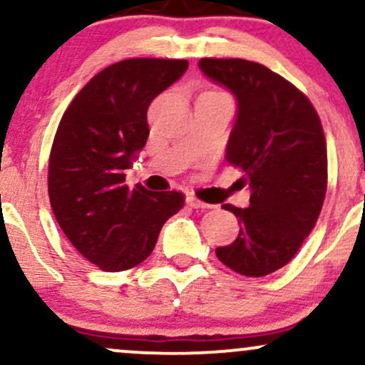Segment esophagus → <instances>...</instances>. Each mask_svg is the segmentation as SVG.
Wrapping results in <instances>:
<instances>
[{
    "label": "esophagus",
    "mask_w": 365,
    "mask_h": 365,
    "mask_svg": "<svg viewBox=\"0 0 365 365\" xmlns=\"http://www.w3.org/2000/svg\"><path fill=\"white\" fill-rule=\"evenodd\" d=\"M187 204H188V206H190L192 209H211V207H212L211 204L202 202V200H199V199H197V197H194V195H188V197H187Z\"/></svg>",
    "instance_id": "34e87169"
}]
</instances>
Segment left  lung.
Segmentation results:
<instances>
[{
  "label": "left lung",
  "instance_id": "left-lung-1",
  "mask_svg": "<svg viewBox=\"0 0 365 365\" xmlns=\"http://www.w3.org/2000/svg\"><path fill=\"white\" fill-rule=\"evenodd\" d=\"M199 68L237 99L226 161L244 170L250 206L225 204L240 225L217 247L225 266L250 278L278 271L299 252L319 217L328 154L319 116L307 98L267 66L240 58H202Z\"/></svg>",
  "mask_w": 365,
  "mask_h": 365
}]
</instances>
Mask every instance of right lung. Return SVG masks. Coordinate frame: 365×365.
I'll return each mask as SVG.
<instances>
[{"instance_id": "add662e5", "label": "right lung", "mask_w": 365, "mask_h": 365, "mask_svg": "<svg viewBox=\"0 0 365 365\" xmlns=\"http://www.w3.org/2000/svg\"><path fill=\"white\" fill-rule=\"evenodd\" d=\"M187 60L132 58L86 83L58 125L48 190L63 233L87 261L125 271L149 257L163 225L183 207L180 192L125 185L149 137L148 108L187 72Z\"/></svg>"}]
</instances>
